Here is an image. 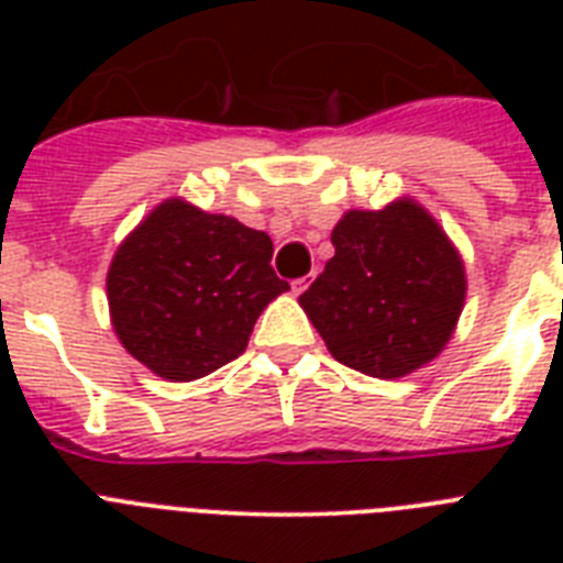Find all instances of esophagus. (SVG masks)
<instances>
[{
	"instance_id": "obj_1",
	"label": "esophagus",
	"mask_w": 563,
	"mask_h": 563,
	"mask_svg": "<svg viewBox=\"0 0 563 563\" xmlns=\"http://www.w3.org/2000/svg\"><path fill=\"white\" fill-rule=\"evenodd\" d=\"M307 286H309L307 277H300V280H291V291H295V295H300V291L307 289Z\"/></svg>"
}]
</instances>
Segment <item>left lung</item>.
<instances>
[{"label":"left lung","instance_id":"left-lung-1","mask_svg":"<svg viewBox=\"0 0 563 563\" xmlns=\"http://www.w3.org/2000/svg\"><path fill=\"white\" fill-rule=\"evenodd\" d=\"M335 256L300 295L335 360L394 379L435 360L464 307V265L418 203L351 210L333 230Z\"/></svg>","mask_w":563,"mask_h":563}]
</instances>
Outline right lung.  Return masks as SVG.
<instances>
[{
    "mask_svg": "<svg viewBox=\"0 0 563 563\" xmlns=\"http://www.w3.org/2000/svg\"><path fill=\"white\" fill-rule=\"evenodd\" d=\"M263 230L178 198L119 245L108 272L119 342L145 368L189 383L242 356L256 318L289 283Z\"/></svg>",
    "mask_w": 563,
    "mask_h": 563,
    "instance_id": "obj_1",
    "label": "right lung"
}]
</instances>
